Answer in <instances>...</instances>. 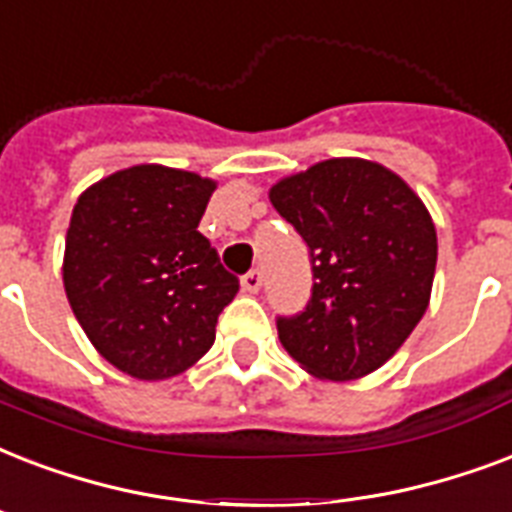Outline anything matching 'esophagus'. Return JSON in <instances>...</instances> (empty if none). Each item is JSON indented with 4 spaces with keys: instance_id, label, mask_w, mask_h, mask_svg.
<instances>
[{
    "instance_id": "esophagus-1",
    "label": "esophagus",
    "mask_w": 512,
    "mask_h": 512,
    "mask_svg": "<svg viewBox=\"0 0 512 512\" xmlns=\"http://www.w3.org/2000/svg\"><path fill=\"white\" fill-rule=\"evenodd\" d=\"M240 283H243L245 293H256L261 288V272L259 269H251V272H248V275H245Z\"/></svg>"
}]
</instances>
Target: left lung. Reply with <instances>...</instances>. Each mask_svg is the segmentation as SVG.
I'll return each instance as SVG.
<instances>
[{
    "label": "left lung",
    "mask_w": 512,
    "mask_h": 512,
    "mask_svg": "<svg viewBox=\"0 0 512 512\" xmlns=\"http://www.w3.org/2000/svg\"><path fill=\"white\" fill-rule=\"evenodd\" d=\"M269 200L304 237L315 277L307 310L277 320L285 352L323 382L374 374L430 307L438 235L427 205L360 157L280 178Z\"/></svg>",
    "instance_id": "1"
}]
</instances>
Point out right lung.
<instances>
[{"label": "right lung", "instance_id": "add662e5", "mask_svg": "<svg viewBox=\"0 0 512 512\" xmlns=\"http://www.w3.org/2000/svg\"><path fill=\"white\" fill-rule=\"evenodd\" d=\"M213 192V178L149 162L79 194L63 288L90 344L122 374L162 382L211 350L240 288L197 232Z\"/></svg>", "mask_w": 512, "mask_h": 512}]
</instances>
